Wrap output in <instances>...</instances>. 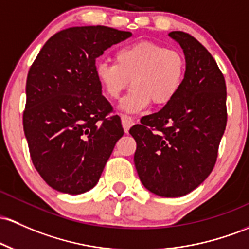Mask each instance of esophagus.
Listing matches in <instances>:
<instances>
[{
  "label": "esophagus",
  "mask_w": 249,
  "mask_h": 249,
  "mask_svg": "<svg viewBox=\"0 0 249 249\" xmlns=\"http://www.w3.org/2000/svg\"><path fill=\"white\" fill-rule=\"evenodd\" d=\"M120 118H122V124H123V127H124V131L125 132H129V130H130V127L132 126L133 125V119L131 118V117H129V116H126V114H122V116H120Z\"/></svg>",
  "instance_id": "34e87169"
}]
</instances>
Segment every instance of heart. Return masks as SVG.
Masks as SVG:
<instances>
[{
  "instance_id": "1",
  "label": "heart",
  "mask_w": 249,
  "mask_h": 249,
  "mask_svg": "<svg viewBox=\"0 0 249 249\" xmlns=\"http://www.w3.org/2000/svg\"><path fill=\"white\" fill-rule=\"evenodd\" d=\"M187 73V60L177 49H169L151 41H139L120 47L114 62L95 65V76L104 93L118 99L127 89L131 91L122 102L124 111L139 112L150 105H168L178 94Z\"/></svg>"
}]
</instances>
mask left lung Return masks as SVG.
I'll use <instances>...</instances> for the list:
<instances>
[{
  "instance_id": "obj_1",
  "label": "left lung",
  "mask_w": 249,
  "mask_h": 249,
  "mask_svg": "<svg viewBox=\"0 0 249 249\" xmlns=\"http://www.w3.org/2000/svg\"><path fill=\"white\" fill-rule=\"evenodd\" d=\"M169 36L184 52V83L173 102L143 117L130 133L137 143L133 160L144 187L162 197H179L214 169L227 125V91L225 76L203 45L184 32Z\"/></svg>"
}]
</instances>
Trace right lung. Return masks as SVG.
Returning <instances> with one entry per match:
<instances>
[{"label": "right lung", "mask_w": 249, "mask_h": 249, "mask_svg": "<svg viewBox=\"0 0 249 249\" xmlns=\"http://www.w3.org/2000/svg\"><path fill=\"white\" fill-rule=\"evenodd\" d=\"M130 32L71 27L49 37L29 68L23 130L32 162L49 187L71 195L99 181L122 122L102 94L95 60Z\"/></svg>", "instance_id": "add662e5"}]
</instances>
